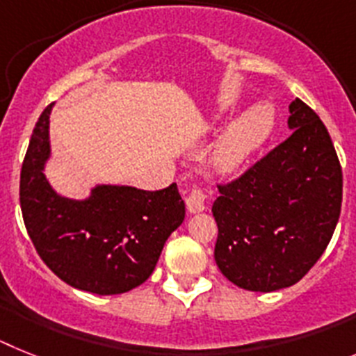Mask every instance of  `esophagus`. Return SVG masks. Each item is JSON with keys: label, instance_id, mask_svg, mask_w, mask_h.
Instances as JSON below:
<instances>
[{"label": "esophagus", "instance_id": "1", "mask_svg": "<svg viewBox=\"0 0 356 356\" xmlns=\"http://www.w3.org/2000/svg\"><path fill=\"white\" fill-rule=\"evenodd\" d=\"M186 208L190 213H200L206 209V195L199 188H193L186 197Z\"/></svg>", "mask_w": 356, "mask_h": 356}]
</instances>
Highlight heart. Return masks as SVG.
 <instances>
[{
	"instance_id": "b5f03b06",
	"label": "heart",
	"mask_w": 356,
	"mask_h": 356,
	"mask_svg": "<svg viewBox=\"0 0 356 356\" xmlns=\"http://www.w3.org/2000/svg\"><path fill=\"white\" fill-rule=\"evenodd\" d=\"M276 125V113L267 102L256 104L229 123L211 154L220 174H234L264 147Z\"/></svg>"
}]
</instances>
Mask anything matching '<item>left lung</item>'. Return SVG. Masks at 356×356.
Masks as SVG:
<instances>
[{
	"instance_id": "8db88e82",
	"label": "left lung",
	"mask_w": 356,
	"mask_h": 356,
	"mask_svg": "<svg viewBox=\"0 0 356 356\" xmlns=\"http://www.w3.org/2000/svg\"><path fill=\"white\" fill-rule=\"evenodd\" d=\"M292 134L236 181L218 186L215 261L252 292L296 285L323 256L339 222L342 168L327 129L299 98Z\"/></svg>"
}]
</instances>
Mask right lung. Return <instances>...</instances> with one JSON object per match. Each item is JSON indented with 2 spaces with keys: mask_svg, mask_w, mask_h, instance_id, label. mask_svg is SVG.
<instances>
[{
  "mask_svg": "<svg viewBox=\"0 0 356 356\" xmlns=\"http://www.w3.org/2000/svg\"><path fill=\"white\" fill-rule=\"evenodd\" d=\"M51 107L37 120L21 168V211L30 240L73 289L129 292L154 272L165 242L184 220V200L175 182L157 191L97 184L82 200L58 195L44 175Z\"/></svg>",
  "mask_w": 356,
  "mask_h": 356,
  "instance_id": "add662e5",
  "label": "right lung"
}]
</instances>
